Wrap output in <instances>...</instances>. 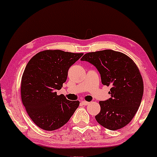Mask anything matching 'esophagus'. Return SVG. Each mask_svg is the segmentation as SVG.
<instances>
[{
	"instance_id": "34e87169",
	"label": "esophagus",
	"mask_w": 157,
	"mask_h": 157,
	"mask_svg": "<svg viewBox=\"0 0 157 157\" xmlns=\"http://www.w3.org/2000/svg\"><path fill=\"white\" fill-rule=\"evenodd\" d=\"M89 103H90V102H87V101H84V100H83V101L81 102V104H82V105H88Z\"/></svg>"
}]
</instances>
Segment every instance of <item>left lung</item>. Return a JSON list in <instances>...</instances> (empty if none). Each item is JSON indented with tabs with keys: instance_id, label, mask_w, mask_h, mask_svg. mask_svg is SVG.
Listing matches in <instances>:
<instances>
[{
	"instance_id": "8db88e82",
	"label": "left lung",
	"mask_w": 157,
	"mask_h": 157,
	"mask_svg": "<svg viewBox=\"0 0 157 157\" xmlns=\"http://www.w3.org/2000/svg\"><path fill=\"white\" fill-rule=\"evenodd\" d=\"M97 68L102 83L111 86V98L100 101V111L95 119L102 126L118 130L130 122L138 111L143 95V80L132 59L111 49L86 53L81 58Z\"/></svg>"
}]
</instances>
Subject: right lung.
<instances>
[{
    "mask_svg": "<svg viewBox=\"0 0 157 157\" xmlns=\"http://www.w3.org/2000/svg\"><path fill=\"white\" fill-rule=\"evenodd\" d=\"M82 55L44 50L33 56L27 63L21 78V100L29 117L40 128H60L80 105L78 100L70 101L56 91L66 81L71 66Z\"/></svg>",
    "mask_w": 157,
    "mask_h": 157,
    "instance_id": "right-lung-1",
    "label": "right lung"
}]
</instances>
